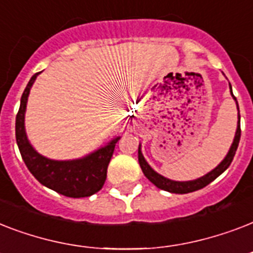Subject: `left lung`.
<instances>
[{
    "label": "left lung",
    "mask_w": 253,
    "mask_h": 253,
    "mask_svg": "<svg viewBox=\"0 0 253 253\" xmlns=\"http://www.w3.org/2000/svg\"><path fill=\"white\" fill-rule=\"evenodd\" d=\"M230 89H231V85H230ZM236 102V106H238V127H236V132H235V138H234V142H232L231 147H230V151H228V154L226 155V158L220 162V164L216 168H214L211 172H209L208 174H205V176L200 177V178H197V180L193 181H173L169 180L167 177L162 176V174H159L158 172H155L154 169L151 168L150 164L146 162V159L143 156L142 151H140V144H139V150H138V159H139V164H140V168H142L143 173H144V176L148 178V180L155 185V186H158L159 189H163V190H167L169 193H176V194H185V193H192L196 192L198 189L205 188L206 185H209L210 182L215 180L216 177L220 176L222 173L226 170V169L230 167L231 164L232 159L235 156V152L238 150V146H239V140H240V114H239V105H238V101H236L235 95L232 94Z\"/></svg>",
    "instance_id": "1"
}]
</instances>
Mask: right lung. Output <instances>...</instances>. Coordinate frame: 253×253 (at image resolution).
Here are the masks:
<instances>
[{
	"mask_svg": "<svg viewBox=\"0 0 253 253\" xmlns=\"http://www.w3.org/2000/svg\"><path fill=\"white\" fill-rule=\"evenodd\" d=\"M39 73H35L21 97V106L15 118V138L26 167L42 185L65 197L81 198L101 190L106 180L107 166L114 152L118 138L113 139L85 158L76 160H51L34 150L25 130V113L30 89Z\"/></svg>",
	"mask_w": 253,
	"mask_h": 253,
	"instance_id": "right-lung-1",
	"label": "right lung"
}]
</instances>
